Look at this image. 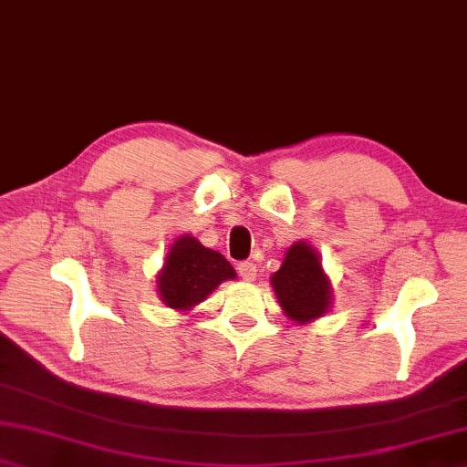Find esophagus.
<instances>
[{"label": "esophagus", "instance_id": "obj_1", "mask_svg": "<svg viewBox=\"0 0 467 467\" xmlns=\"http://www.w3.org/2000/svg\"><path fill=\"white\" fill-rule=\"evenodd\" d=\"M237 271H239V275H241V279H244V282H254V279H256V265L254 263H241L239 266H237Z\"/></svg>", "mask_w": 467, "mask_h": 467}]
</instances>
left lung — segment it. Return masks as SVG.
Listing matches in <instances>:
<instances>
[{
    "label": "left lung",
    "instance_id": "1",
    "mask_svg": "<svg viewBox=\"0 0 467 467\" xmlns=\"http://www.w3.org/2000/svg\"><path fill=\"white\" fill-rule=\"evenodd\" d=\"M271 285L285 318L295 325H309L333 307L331 279L322 269L318 250L307 241H296L285 250Z\"/></svg>",
    "mask_w": 467,
    "mask_h": 467
}]
</instances>
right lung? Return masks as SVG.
<instances>
[{"mask_svg":"<svg viewBox=\"0 0 467 467\" xmlns=\"http://www.w3.org/2000/svg\"><path fill=\"white\" fill-rule=\"evenodd\" d=\"M237 277L220 252L204 247L192 234L172 241L164 265L155 275L160 301L175 312H192L222 282Z\"/></svg>","mask_w":467,"mask_h":467,"instance_id":"1","label":"right lung"}]
</instances>
